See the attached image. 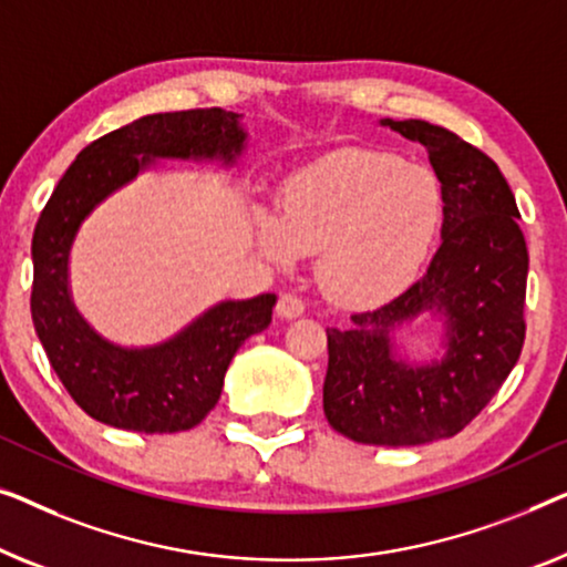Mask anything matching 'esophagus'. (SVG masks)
<instances>
[{"instance_id":"34e87169","label":"esophagus","mask_w":567,"mask_h":567,"mask_svg":"<svg viewBox=\"0 0 567 567\" xmlns=\"http://www.w3.org/2000/svg\"><path fill=\"white\" fill-rule=\"evenodd\" d=\"M302 310H306V302H302L295 292H282L280 300H277V316L287 318V321L302 316Z\"/></svg>"}]
</instances>
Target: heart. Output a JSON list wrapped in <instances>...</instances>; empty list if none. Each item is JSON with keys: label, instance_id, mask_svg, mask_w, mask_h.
<instances>
[{"label": "heart", "instance_id": "heart-1", "mask_svg": "<svg viewBox=\"0 0 567 567\" xmlns=\"http://www.w3.org/2000/svg\"><path fill=\"white\" fill-rule=\"evenodd\" d=\"M444 218L426 166L370 148L318 158L285 182L280 215H257L261 251L280 267L318 257V280L349 308H374L416 280Z\"/></svg>", "mask_w": 567, "mask_h": 567}]
</instances>
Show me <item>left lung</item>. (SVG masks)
Returning <instances> with one entry per match:
<instances>
[{
	"label": "left lung",
	"mask_w": 567,
	"mask_h": 567,
	"mask_svg": "<svg viewBox=\"0 0 567 567\" xmlns=\"http://www.w3.org/2000/svg\"><path fill=\"white\" fill-rule=\"evenodd\" d=\"M380 125L429 151L444 193L442 246L395 300L354 313L349 331L326 329L323 413L354 442L413 446L462 432L519 362L529 254L514 193L491 156L426 121ZM421 315L443 318L445 357L409 365L392 331Z\"/></svg>",
	"instance_id": "8db88e82"
}]
</instances>
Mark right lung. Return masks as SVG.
<instances>
[{
  "label": "right lung",
  "mask_w": 567,
  "mask_h": 567,
  "mask_svg": "<svg viewBox=\"0 0 567 567\" xmlns=\"http://www.w3.org/2000/svg\"><path fill=\"white\" fill-rule=\"evenodd\" d=\"M246 143L241 115L220 107L146 115L92 141L45 203L33 234L35 333L79 409L102 424L141 434L187 432L218 403L238 347L272 323V292L223 300L162 344L127 349L79 316L69 290V251L86 215L148 169L154 158L236 164Z\"/></svg>",
  "instance_id": "obj_1"
}]
</instances>
